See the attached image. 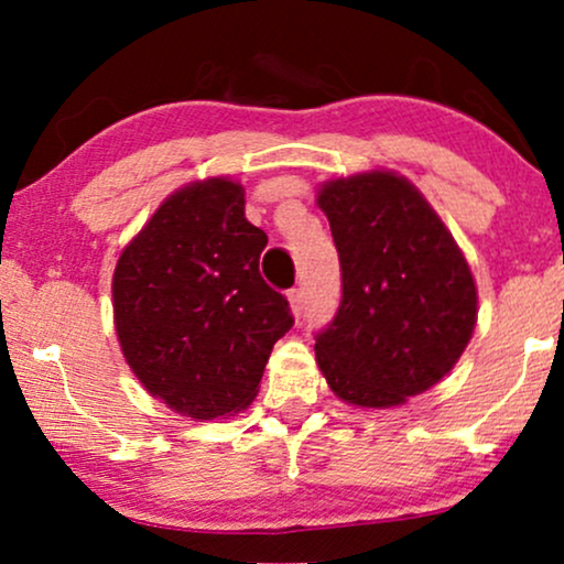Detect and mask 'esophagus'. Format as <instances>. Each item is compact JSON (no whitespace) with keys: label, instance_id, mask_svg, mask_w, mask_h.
Instances as JSON below:
<instances>
[{"label":"esophagus","instance_id":"1","mask_svg":"<svg viewBox=\"0 0 564 564\" xmlns=\"http://www.w3.org/2000/svg\"><path fill=\"white\" fill-rule=\"evenodd\" d=\"M288 297H290V308H293V314L301 316L303 314V290L301 288L290 290Z\"/></svg>","mask_w":564,"mask_h":564}]
</instances>
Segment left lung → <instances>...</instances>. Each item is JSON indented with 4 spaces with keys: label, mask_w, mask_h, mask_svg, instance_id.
I'll list each match as a JSON object with an SVG mask.
<instances>
[{
    "label": "left lung",
    "mask_w": 564,
    "mask_h": 564,
    "mask_svg": "<svg viewBox=\"0 0 564 564\" xmlns=\"http://www.w3.org/2000/svg\"><path fill=\"white\" fill-rule=\"evenodd\" d=\"M343 297L316 333V364L337 399L399 406L452 372L478 322V290L452 231L393 171L322 184Z\"/></svg>",
    "instance_id": "8db88e82"
}]
</instances>
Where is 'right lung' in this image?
I'll return each instance as SVG.
<instances>
[{
    "label": "right lung",
    "mask_w": 564,
    "mask_h": 564,
    "mask_svg": "<svg viewBox=\"0 0 564 564\" xmlns=\"http://www.w3.org/2000/svg\"><path fill=\"white\" fill-rule=\"evenodd\" d=\"M267 242L245 218L242 184L216 176L163 200L118 258V343L174 412L216 420L253 403L271 348L295 322L258 271Z\"/></svg>",
    "instance_id": "add662e5"
}]
</instances>
